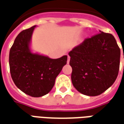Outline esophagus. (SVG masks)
<instances>
[{
  "label": "esophagus",
  "instance_id": "esophagus-1",
  "mask_svg": "<svg viewBox=\"0 0 124 124\" xmlns=\"http://www.w3.org/2000/svg\"><path fill=\"white\" fill-rule=\"evenodd\" d=\"M70 57L69 56H68V60H67V64H69L70 62Z\"/></svg>",
  "mask_w": 124,
  "mask_h": 124
}]
</instances>
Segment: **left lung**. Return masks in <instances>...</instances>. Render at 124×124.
Here are the masks:
<instances>
[{
  "label": "left lung",
  "mask_w": 124,
  "mask_h": 124,
  "mask_svg": "<svg viewBox=\"0 0 124 124\" xmlns=\"http://www.w3.org/2000/svg\"><path fill=\"white\" fill-rule=\"evenodd\" d=\"M68 54L72 82L79 92L98 96L114 83L120 68V49L112 34L100 31Z\"/></svg>",
  "instance_id": "obj_1"
}]
</instances>
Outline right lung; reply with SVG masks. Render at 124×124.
<instances>
[{"instance_id":"obj_1","label":"right lung","mask_w":124,"mask_h":124,"mask_svg":"<svg viewBox=\"0 0 124 124\" xmlns=\"http://www.w3.org/2000/svg\"><path fill=\"white\" fill-rule=\"evenodd\" d=\"M36 26L23 31L10 50L9 66L12 80L22 92L32 97H41L51 91L57 76L67 62V56L52 59L34 53L31 48Z\"/></svg>"}]
</instances>
